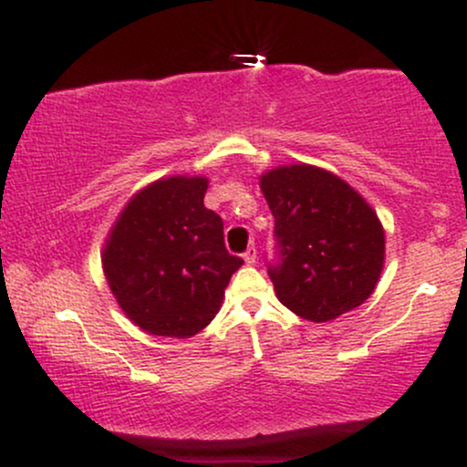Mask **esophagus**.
I'll return each mask as SVG.
<instances>
[{"label":"esophagus","instance_id":"obj_1","mask_svg":"<svg viewBox=\"0 0 467 467\" xmlns=\"http://www.w3.org/2000/svg\"><path fill=\"white\" fill-rule=\"evenodd\" d=\"M244 261L248 265H254L256 264V250L254 248H248L244 252Z\"/></svg>","mask_w":467,"mask_h":467}]
</instances>
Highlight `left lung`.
<instances>
[{
	"instance_id": "left-lung-1",
	"label": "left lung",
	"mask_w": 467,
	"mask_h": 467,
	"mask_svg": "<svg viewBox=\"0 0 467 467\" xmlns=\"http://www.w3.org/2000/svg\"><path fill=\"white\" fill-rule=\"evenodd\" d=\"M259 184L275 215L278 264L267 275L278 301L312 323L367 301L384 267V228L360 192L312 164L276 166Z\"/></svg>"
}]
</instances>
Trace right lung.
Wrapping results in <instances>:
<instances>
[{
	"instance_id": "add662e5",
	"label": "right lung",
	"mask_w": 467,
	"mask_h": 467,
	"mask_svg": "<svg viewBox=\"0 0 467 467\" xmlns=\"http://www.w3.org/2000/svg\"><path fill=\"white\" fill-rule=\"evenodd\" d=\"M203 175L155 180L127 202L103 245L116 303L153 336L191 337L215 318L244 265L223 245V222L203 206Z\"/></svg>"
}]
</instances>
